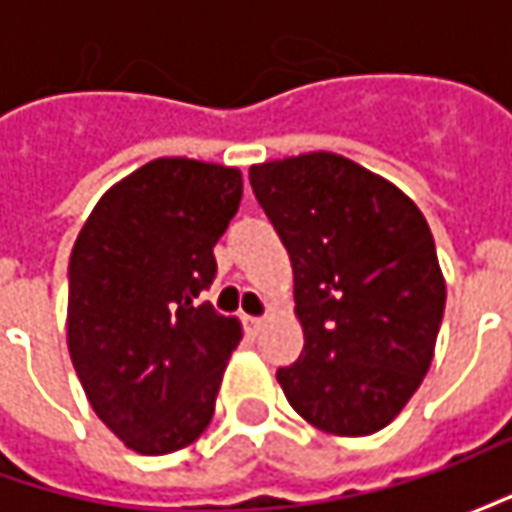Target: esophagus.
Listing matches in <instances>:
<instances>
[{
    "label": "esophagus",
    "instance_id": "obj_1",
    "mask_svg": "<svg viewBox=\"0 0 512 512\" xmlns=\"http://www.w3.org/2000/svg\"><path fill=\"white\" fill-rule=\"evenodd\" d=\"M245 325L250 333H259L265 327V319H256V316H245Z\"/></svg>",
    "mask_w": 512,
    "mask_h": 512
}]
</instances>
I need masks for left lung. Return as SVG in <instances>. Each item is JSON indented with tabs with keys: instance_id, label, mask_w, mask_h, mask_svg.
I'll list each match as a JSON object with an SVG mask.
<instances>
[{
	"instance_id": "obj_1",
	"label": "left lung",
	"mask_w": 512,
	"mask_h": 512,
	"mask_svg": "<svg viewBox=\"0 0 512 512\" xmlns=\"http://www.w3.org/2000/svg\"><path fill=\"white\" fill-rule=\"evenodd\" d=\"M293 265L305 350L276 379L290 407L333 436L393 422L433 362L444 276L427 219L393 182L339 153L250 168Z\"/></svg>"
}]
</instances>
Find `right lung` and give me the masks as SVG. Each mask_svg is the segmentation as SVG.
<instances>
[{"label":"right lung","mask_w":512,"mask_h":512,"mask_svg":"<svg viewBox=\"0 0 512 512\" xmlns=\"http://www.w3.org/2000/svg\"><path fill=\"white\" fill-rule=\"evenodd\" d=\"M239 202V168L153 159L110 187L76 236L70 362L93 413L142 456L182 450L213 419L242 325L199 293Z\"/></svg>","instance_id":"add662e5"}]
</instances>
